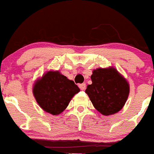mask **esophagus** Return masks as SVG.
Listing matches in <instances>:
<instances>
[{
  "label": "esophagus",
  "instance_id": "esophagus-1",
  "mask_svg": "<svg viewBox=\"0 0 154 154\" xmlns=\"http://www.w3.org/2000/svg\"><path fill=\"white\" fill-rule=\"evenodd\" d=\"M79 88L81 91H84L85 89H86V83H82V84H79Z\"/></svg>",
  "mask_w": 154,
  "mask_h": 154
}]
</instances>
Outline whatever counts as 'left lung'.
Listing matches in <instances>:
<instances>
[{
  "mask_svg": "<svg viewBox=\"0 0 154 154\" xmlns=\"http://www.w3.org/2000/svg\"><path fill=\"white\" fill-rule=\"evenodd\" d=\"M91 80L92 84L87 86L85 92L100 113L110 116L123 109L130 93V85L114 67L94 69Z\"/></svg>",
  "mask_w": 154,
  "mask_h": 154,
  "instance_id": "8db88e82",
  "label": "left lung"
}]
</instances>
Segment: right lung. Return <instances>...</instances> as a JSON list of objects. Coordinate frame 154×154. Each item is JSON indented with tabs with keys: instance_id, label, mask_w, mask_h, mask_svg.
<instances>
[{
	"instance_id": "add662e5",
	"label": "right lung",
	"mask_w": 154,
	"mask_h": 154,
	"mask_svg": "<svg viewBox=\"0 0 154 154\" xmlns=\"http://www.w3.org/2000/svg\"><path fill=\"white\" fill-rule=\"evenodd\" d=\"M80 91L74 81L59 71H47L33 86V94L42 109L53 116L63 112L75 94Z\"/></svg>"
}]
</instances>
